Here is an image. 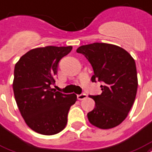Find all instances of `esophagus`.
I'll return each instance as SVG.
<instances>
[{"label":"esophagus","instance_id":"34e87169","mask_svg":"<svg viewBox=\"0 0 152 152\" xmlns=\"http://www.w3.org/2000/svg\"><path fill=\"white\" fill-rule=\"evenodd\" d=\"M77 98H78V99H80V100H82V99L87 98V95L84 94V93L80 95H77Z\"/></svg>","mask_w":152,"mask_h":152}]
</instances>
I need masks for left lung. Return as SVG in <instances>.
<instances>
[{
    "mask_svg": "<svg viewBox=\"0 0 152 152\" xmlns=\"http://www.w3.org/2000/svg\"><path fill=\"white\" fill-rule=\"evenodd\" d=\"M76 52L85 56L92 66L91 81L103 82L102 93L90 96L96 107L88 113L90 124L100 129L120 125L135 101L138 87L135 60L124 48L106 43L82 45Z\"/></svg>",
    "mask_w": 152,
    "mask_h": 152,
    "instance_id": "8db88e82",
    "label": "left lung"
}]
</instances>
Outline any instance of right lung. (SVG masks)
Returning <instances> with one entry per match:
<instances>
[{"mask_svg": "<svg viewBox=\"0 0 152 152\" xmlns=\"http://www.w3.org/2000/svg\"><path fill=\"white\" fill-rule=\"evenodd\" d=\"M72 49V46L33 48L15 65L12 88L17 107L26 124L41 135L63 130L70 107L77 100L74 93L64 94L51 88L56 83L59 62Z\"/></svg>", "mask_w": 152, "mask_h": 152, "instance_id": "obj_1", "label": "right lung"}]
</instances>
